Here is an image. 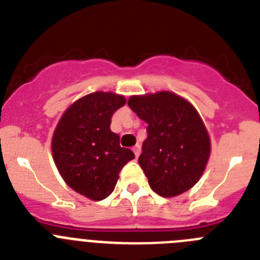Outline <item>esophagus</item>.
I'll use <instances>...</instances> for the list:
<instances>
[{
  "instance_id": "obj_1",
  "label": "esophagus",
  "mask_w": 260,
  "mask_h": 260,
  "mask_svg": "<svg viewBox=\"0 0 260 260\" xmlns=\"http://www.w3.org/2000/svg\"><path fill=\"white\" fill-rule=\"evenodd\" d=\"M133 151H134V153H135V156H139L141 155V146H139V144H137V146L134 147V148H133Z\"/></svg>"
}]
</instances>
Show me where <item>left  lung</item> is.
<instances>
[{
    "mask_svg": "<svg viewBox=\"0 0 260 260\" xmlns=\"http://www.w3.org/2000/svg\"><path fill=\"white\" fill-rule=\"evenodd\" d=\"M128 107L148 123L138 162L151 189L164 198L187 191L198 182L211 143L195 108L172 92L132 96Z\"/></svg>",
    "mask_w": 260,
    "mask_h": 260,
    "instance_id": "8db88e82",
    "label": "left lung"
}]
</instances>
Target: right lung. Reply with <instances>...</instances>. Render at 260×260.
<instances>
[{
  "label": "right lung",
  "instance_id": "add662e5",
  "mask_svg": "<svg viewBox=\"0 0 260 260\" xmlns=\"http://www.w3.org/2000/svg\"><path fill=\"white\" fill-rule=\"evenodd\" d=\"M125 103L116 93H89L66 110L53 135V158L59 174L71 189L92 201L113 192L121 169L135 157L110 130L114 112Z\"/></svg>",
  "mask_w": 260,
  "mask_h": 260
}]
</instances>
